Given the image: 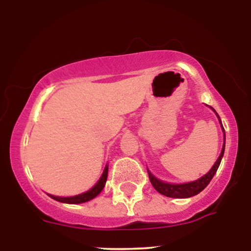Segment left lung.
<instances>
[{
    "mask_svg": "<svg viewBox=\"0 0 251 251\" xmlns=\"http://www.w3.org/2000/svg\"><path fill=\"white\" fill-rule=\"evenodd\" d=\"M211 109H213V108H211ZM213 110H214V109H213ZM215 112H216V111H215ZM217 117L220 118V116L217 115ZM220 122H221V119H220ZM221 124H222V122H221ZM222 128H223V126H222ZM223 130H224V128H223ZM224 141H225V133H224ZM224 149H225V142H224L223 149H222V152L220 154V157H218L217 161L215 162V165L213 166V167H211L210 171L208 172L206 175L202 176V177L199 178V179H197V181H195V182L185 183V184H169V183H165V182L159 181V179L154 177V176L151 174L149 171H148V173H149V178H150L151 184H152L153 188L156 189L158 192L161 193V195L166 196V197L190 198V197L196 196V195H198V193H200L201 191H202V190L206 188L208 184H209L211 178H213L214 175L216 174L217 169H218V167H220L222 158H223Z\"/></svg>",
    "mask_w": 251,
    "mask_h": 251,
    "instance_id": "8db88e82",
    "label": "left lung"
}]
</instances>
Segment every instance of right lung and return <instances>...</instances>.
<instances>
[{"instance_id":"right-lung-1","label":"right lung","mask_w":251,"mask_h":251,"mask_svg":"<svg viewBox=\"0 0 251 251\" xmlns=\"http://www.w3.org/2000/svg\"><path fill=\"white\" fill-rule=\"evenodd\" d=\"M107 176H108V166H105L104 171H103V174H102L101 178L99 179V182L95 184L93 188L91 190H89L87 192H84L82 195H78V196H75V197H67V198H63V197H55V196H50L52 199H54L56 201H60V202H65V203H82V202H86V201H89L91 199H93V198L97 197L99 193L102 191V189H103V186L105 184V181H107Z\"/></svg>"}]
</instances>
